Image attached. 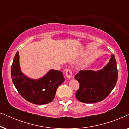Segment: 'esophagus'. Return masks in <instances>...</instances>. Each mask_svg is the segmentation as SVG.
<instances>
[{"mask_svg":"<svg viewBox=\"0 0 129 129\" xmlns=\"http://www.w3.org/2000/svg\"><path fill=\"white\" fill-rule=\"evenodd\" d=\"M65 75H66V76L67 78L70 79L72 77V71L71 69H68V70H66V72H65Z\"/></svg>","mask_w":129,"mask_h":129,"instance_id":"1","label":"esophagus"}]
</instances>
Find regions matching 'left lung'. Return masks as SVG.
I'll use <instances>...</instances> for the list:
<instances>
[{
	"instance_id": "1",
	"label": "left lung",
	"mask_w": 129,
	"mask_h": 129,
	"mask_svg": "<svg viewBox=\"0 0 129 129\" xmlns=\"http://www.w3.org/2000/svg\"><path fill=\"white\" fill-rule=\"evenodd\" d=\"M117 64L114 54L103 69L80 70L75 79L80 84L76 93L77 99L85 103L101 102L106 98L115 87L117 81Z\"/></svg>"
}]
</instances>
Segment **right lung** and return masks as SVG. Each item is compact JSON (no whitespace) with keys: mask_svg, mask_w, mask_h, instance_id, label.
<instances>
[{"mask_svg":"<svg viewBox=\"0 0 129 129\" xmlns=\"http://www.w3.org/2000/svg\"><path fill=\"white\" fill-rule=\"evenodd\" d=\"M11 76L15 87L27 101L36 105L50 103L55 96L57 87L64 81L63 73L50 70L39 79H31L21 72L19 52L14 57L11 67Z\"/></svg>","mask_w":129,"mask_h":129,"instance_id":"right-lung-1","label":"right lung"}]
</instances>
